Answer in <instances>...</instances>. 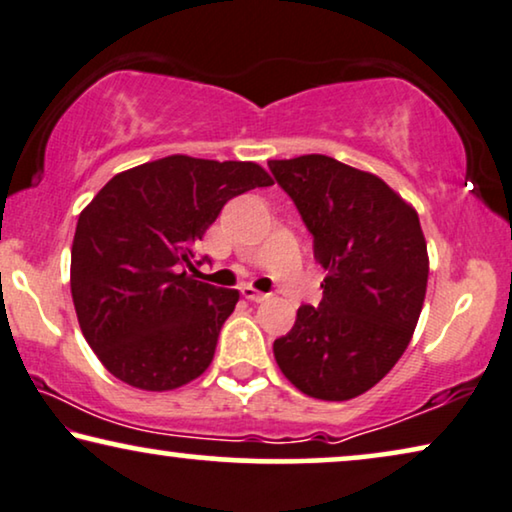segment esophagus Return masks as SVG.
<instances>
[{
    "label": "esophagus",
    "mask_w": 512,
    "mask_h": 512,
    "mask_svg": "<svg viewBox=\"0 0 512 512\" xmlns=\"http://www.w3.org/2000/svg\"><path fill=\"white\" fill-rule=\"evenodd\" d=\"M241 294H243V297H246L248 301H264V299H266V294L255 290L253 285H243V287H241Z\"/></svg>",
    "instance_id": "obj_1"
}]
</instances>
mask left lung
Masks as SVG:
<instances>
[{"instance_id":"8db88e82","label":"left lung","mask_w":512,"mask_h":512,"mask_svg":"<svg viewBox=\"0 0 512 512\" xmlns=\"http://www.w3.org/2000/svg\"><path fill=\"white\" fill-rule=\"evenodd\" d=\"M327 271L318 306H301L273 341L283 376L308 397L348 401L399 362L424 304L427 241L415 208L369 171L327 155L271 160Z\"/></svg>"}]
</instances>
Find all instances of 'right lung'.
<instances>
[{
	"label": "right lung",
	"mask_w": 512,
	"mask_h": 512,
	"mask_svg": "<svg viewBox=\"0 0 512 512\" xmlns=\"http://www.w3.org/2000/svg\"><path fill=\"white\" fill-rule=\"evenodd\" d=\"M273 185L255 162L169 155L113 176L78 215L71 297L85 341L122 383L167 392L213 362L239 290L183 271L236 194Z\"/></svg>",
	"instance_id": "1"
}]
</instances>
